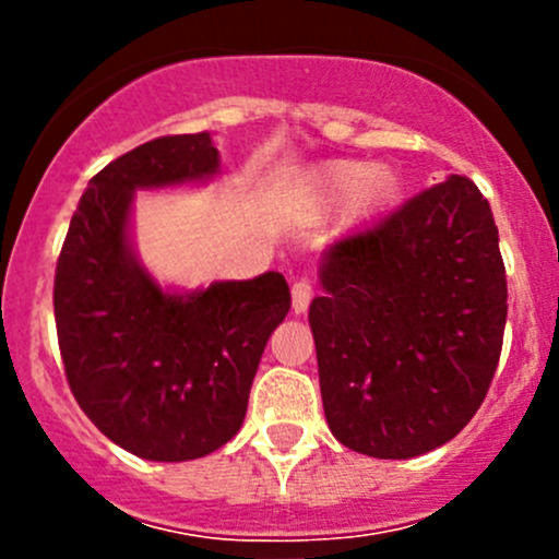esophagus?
<instances>
[{
	"instance_id": "obj_1",
	"label": "esophagus",
	"mask_w": 559,
	"mask_h": 559,
	"mask_svg": "<svg viewBox=\"0 0 559 559\" xmlns=\"http://www.w3.org/2000/svg\"><path fill=\"white\" fill-rule=\"evenodd\" d=\"M313 300V284L308 278H300L292 284V311L306 313Z\"/></svg>"
}]
</instances>
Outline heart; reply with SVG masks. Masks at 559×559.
<instances>
[{
    "label": "heart",
    "instance_id": "obj_1",
    "mask_svg": "<svg viewBox=\"0 0 559 559\" xmlns=\"http://www.w3.org/2000/svg\"><path fill=\"white\" fill-rule=\"evenodd\" d=\"M400 175L386 165L359 159L321 162L308 175V200L316 211L346 207L354 216H376L400 197Z\"/></svg>",
    "mask_w": 559,
    "mask_h": 559
}]
</instances>
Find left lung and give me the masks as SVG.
<instances>
[{"mask_svg": "<svg viewBox=\"0 0 559 559\" xmlns=\"http://www.w3.org/2000/svg\"><path fill=\"white\" fill-rule=\"evenodd\" d=\"M319 281L308 321L332 436L379 460L452 441L487 397L509 313L498 227L478 186L452 175L335 240Z\"/></svg>", "mask_w": 559, "mask_h": 559, "instance_id": "1", "label": "left lung"}]
</instances>
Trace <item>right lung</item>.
<instances>
[{
  "label": "right lung",
  "instance_id": "add662e5",
  "mask_svg": "<svg viewBox=\"0 0 559 559\" xmlns=\"http://www.w3.org/2000/svg\"><path fill=\"white\" fill-rule=\"evenodd\" d=\"M216 173L207 132L118 156L88 180L56 264V332L72 394L112 443L143 460H197L240 430L267 337L292 306L273 270L173 292L140 264L129 240L134 191Z\"/></svg>",
  "mask_w": 559,
  "mask_h": 559
}]
</instances>
